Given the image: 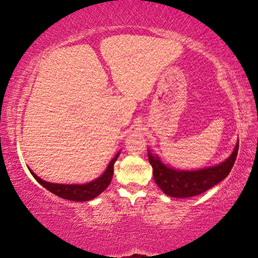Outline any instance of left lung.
<instances>
[{
  "instance_id": "left-lung-1",
  "label": "left lung",
  "mask_w": 258,
  "mask_h": 258,
  "mask_svg": "<svg viewBox=\"0 0 258 258\" xmlns=\"http://www.w3.org/2000/svg\"><path fill=\"white\" fill-rule=\"evenodd\" d=\"M239 140L228 159L221 164L196 171H181L164 164L157 155L148 150L156 184L165 195L173 198H190L202 195L229 175L237 159Z\"/></svg>"
}]
</instances>
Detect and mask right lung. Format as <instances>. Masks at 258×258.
<instances>
[{
    "instance_id": "right-lung-1",
    "label": "right lung",
    "mask_w": 258,
    "mask_h": 258,
    "mask_svg": "<svg viewBox=\"0 0 258 258\" xmlns=\"http://www.w3.org/2000/svg\"><path fill=\"white\" fill-rule=\"evenodd\" d=\"M120 151L116 154V156L110 160L106 171L103 172L101 176H99L95 180L91 181L85 184H60V183H51L42 180L38 177L32 169L29 168V172L32 173L35 180H36L41 185L49 190L52 194L58 196L60 198L73 200V202H87V200L94 199L95 197L107 189L108 185L110 184L112 174H113V164L118 158Z\"/></svg>"
}]
</instances>
